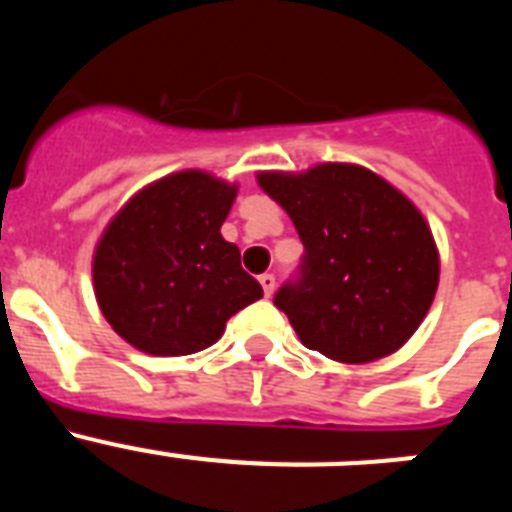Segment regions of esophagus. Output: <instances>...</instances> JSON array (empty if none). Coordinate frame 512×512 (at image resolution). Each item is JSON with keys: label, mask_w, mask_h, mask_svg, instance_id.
Segmentation results:
<instances>
[{"label": "esophagus", "mask_w": 512, "mask_h": 512, "mask_svg": "<svg viewBox=\"0 0 512 512\" xmlns=\"http://www.w3.org/2000/svg\"><path fill=\"white\" fill-rule=\"evenodd\" d=\"M259 282H261V287H264L266 297L274 295V287H277V282H274V274H261Z\"/></svg>", "instance_id": "1"}]
</instances>
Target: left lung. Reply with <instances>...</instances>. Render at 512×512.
<instances>
[{"instance_id":"1","label":"left lung","mask_w":512,"mask_h":512,"mask_svg":"<svg viewBox=\"0 0 512 512\" xmlns=\"http://www.w3.org/2000/svg\"><path fill=\"white\" fill-rule=\"evenodd\" d=\"M256 182L305 246L302 279L274 297L300 341L343 364L405 346L431 310L441 274L431 225L408 194L343 161L259 171Z\"/></svg>"}]
</instances>
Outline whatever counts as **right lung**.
<instances>
[{
  "mask_svg": "<svg viewBox=\"0 0 512 512\" xmlns=\"http://www.w3.org/2000/svg\"><path fill=\"white\" fill-rule=\"evenodd\" d=\"M238 184L202 169L146 184L115 212L92 256L94 297L122 341L151 356L212 346L230 315L264 297L220 233Z\"/></svg>",
  "mask_w": 512,
  "mask_h": 512,
  "instance_id": "obj_1",
  "label": "right lung"
}]
</instances>
